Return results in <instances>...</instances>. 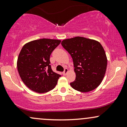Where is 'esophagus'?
<instances>
[{"mask_svg":"<svg viewBox=\"0 0 127 127\" xmlns=\"http://www.w3.org/2000/svg\"><path fill=\"white\" fill-rule=\"evenodd\" d=\"M67 72H68V69L65 68L64 70V72H63V75H66V74L67 73Z\"/></svg>","mask_w":127,"mask_h":127,"instance_id":"esophagus-1","label":"esophagus"}]
</instances>
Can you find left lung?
I'll return each mask as SVG.
<instances>
[{
    "label": "left lung",
    "mask_w": 127,
    "mask_h": 127,
    "mask_svg": "<svg viewBox=\"0 0 127 127\" xmlns=\"http://www.w3.org/2000/svg\"><path fill=\"white\" fill-rule=\"evenodd\" d=\"M62 45L73 62L76 79L70 84L71 87L83 93L97 88L107 68V57L102 45L95 40L79 36L64 39Z\"/></svg>",
    "instance_id": "1"
}]
</instances>
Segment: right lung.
<instances>
[{
	"mask_svg": "<svg viewBox=\"0 0 127 127\" xmlns=\"http://www.w3.org/2000/svg\"><path fill=\"white\" fill-rule=\"evenodd\" d=\"M61 40L40 39L26 43L17 60V68L22 81L32 91L44 93L52 90L60 75L53 72L50 55Z\"/></svg>",
	"mask_w": 127,
	"mask_h": 127,
	"instance_id": "obj_1",
	"label": "right lung"
}]
</instances>
